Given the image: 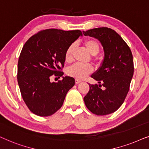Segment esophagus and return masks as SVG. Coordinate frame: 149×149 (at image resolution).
<instances>
[{
	"label": "esophagus",
	"instance_id": "esophagus-1",
	"mask_svg": "<svg viewBox=\"0 0 149 149\" xmlns=\"http://www.w3.org/2000/svg\"><path fill=\"white\" fill-rule=\"evenodd\" d=\"M75 82H76V84H79V83L81 82V81L79 80H77V79H76V81H75Z\"/></svg>",
	"mask_w": 149,
	"mask_h": 149
}]
</instances>
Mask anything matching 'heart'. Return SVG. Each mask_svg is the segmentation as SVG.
Returning a JSON list of instances; mask_svg holds the SVG:
<instances>
[{"instance_id":"heart-1","label":"heart","mask_w":149,"mask_h":149,"mask_svg":"<svg viewBox=\"0 0 149 149\" xmlns=\"http://www.w3.org/2000/svg\"><path fill=\"white\" fill-rule=\"evenodd\" d=\"M84 45L91 54L97 55L100 51V45L95 39H88L85 40ZM75 43H71L67 47L65 53V61L67 63L71 62L73 58V52L75 49ZM93 71V67L89 64L76 63L67 69V75L77 80H83Z\"/></svg>"}]
</instances>
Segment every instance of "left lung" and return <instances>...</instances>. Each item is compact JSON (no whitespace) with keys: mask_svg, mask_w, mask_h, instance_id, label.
I'll return each mask as SVG.
<instances>
[{"mask_svg":"<svg viewBox=\"0 0 149 149\" xmlns=\"http://www.w3.org/2000/svg\"><path fill=\"white\" fill-rule=\"evenodd\" d=\"M83 34L99 39L105 54L102 66L91 76L100 84H89L90 89L84 97L85 105L98 116L110 114L121 106L130 90L134 70L132 51L110 28H96L83 31Z\"/></svg>","mask_w":149,"mask_h":149,"instance_id":"1","label":"left lung"}]
</instances>
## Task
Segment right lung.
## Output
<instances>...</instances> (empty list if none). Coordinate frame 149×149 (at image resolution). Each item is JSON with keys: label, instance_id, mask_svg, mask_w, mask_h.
<instances>
[{"label": "right lung", "instance_id": "1", "mask_svg": "<svg viewBox=\"0 0 149 149\" xmlns=\"http://www.w3.org/2000/svg\"><path fill=\"white\" fill-rule=\"evenodd\" d=\"M82 35L80 30L45 29L24 45L17 78L24 102L33 114L51 116L62 107L67 92L74 86V78L63 77L57 82H51L50 78L63 76L65 51Z\"/></svg>", "mask_w": 149, "mask_h": 149}]
</instances>
